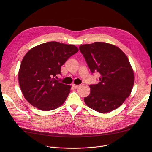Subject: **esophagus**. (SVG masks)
Wrapping results in <instances>:
<instances>
[{"label":"esophagus","mask_w":152,"mask_h":152,"mask_svg":"<svg viewBox=\"0 0 152 152\" xmlns=\"http://www.w3.org/2000/svg\"><path fill=\"white\" fill-rule=\"evenodd\" d=\"M72 86H73V87L74 88L76 89L77 88H78V87H79V85H75V84H73V85H72Z\"/></svg>","instance_id":"obj_1"}]
</instances>
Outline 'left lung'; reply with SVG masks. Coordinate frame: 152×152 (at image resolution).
Masks as SVG:
<instances>
[{
	"mask_svg": "<svg viewBox=\"0 0 152 152\" xmlns=\"http://www.w3.org/2000/svg\"><path fill=\"white\" fill-rule=\"evenodd\" d=\"M93 74L100 75L97 84L90 85L86 104L100 113H109L120 106L131 94L134 75L127 56L118 47L103 42L79 46Z\"/></svg>",
	"mask_w": 152,
	"mask_h": 152,
	"instance_id": "8db88e82",
	"label": "left lung"
}]
</instances>
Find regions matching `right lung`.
<instances>
[{
  "label": "right lung",
  "mask_w": 152,
  "mask_h": 152,
  "mask_svg": "<svg viewBox=\"0 0 152 152\" xmlns=\"http://www.w3.org/2000/svg\"><path fill=\"white\" fill-rule=\"evenodd\" d=\"M79 49L75 45L48 42L31 49L25 55L18 72V82L25 98L34 106L51 111L67 99L71 86L58 80L61 67Z\"/></svg>",
  "instance_id": "obj_1"
}]
</instances>
